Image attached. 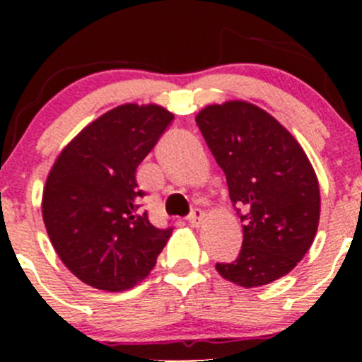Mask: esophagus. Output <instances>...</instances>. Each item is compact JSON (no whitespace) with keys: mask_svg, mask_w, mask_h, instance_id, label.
<instances>
[{"mask_svg":"<svg viewBox=\"0 0 362 362\" xmlns=\"http://www.w3.org/2000/svg\"><path fill=\"white\" fill-rule=\"evenodd\" d=\"M203 218H204V211L199 210V208H194V210H192L191 214H189L187 221H189V224L199 226L203 222Z\"/></svg>","mask_w":362,"mask_h":362,"instance_id":"esophagus-1","label":"esophagus"}]
</instances>
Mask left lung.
<instances>
[{"mask_svg": "<svg viewBox=\"0 0 362 362\" xmlns=\"http://www.w3.org/2000/svg\"><path fill=\"white\" fill-rule=\"evenodd\" d=\"M196 124L243 222L238 257L215 268L247 289L275 282L305 257L317 235L320 191L312 163L275 117L247 101L208 105Z\"/></svg>", "mask_w": 362, "mask_h": 362, "instance_id": "obj_1", "label": "left lung"}]
</instances>
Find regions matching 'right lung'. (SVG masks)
<instances>
[{"instance_id":"right-lung-1","label":"right lung","mask_w":362,"mask_h":362,"mask_svg":"<svg viewBox=\"0 0 362 362\" xmlns=\"http://www.w3.org/2000/svg\"><path fill=\"white\" fill-rule=\"evenodd\" d=\"M173 113L126 103L83 127L47 177L42 215L64 266L94 289L119 293L156 266L173 229L140 211L136 168L158 144Z\"/></svg>"}]
</instances>
